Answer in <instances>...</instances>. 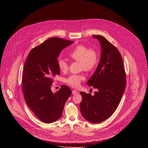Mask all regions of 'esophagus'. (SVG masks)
I'll return each instance as SVG.
<instances>
[{
    "instance_id": "esophagus-1",
    "label": "esophagus",
    "mask_w": 148,
    "mask_h": 148,
    "mask_svg": "<svg viewBox=\"0 0 148 148\" xmlns=\"http://www.w3.org/2000/svg\"><path fill=\"white\" fill-rule=\"evenodd\" d=\"M78 92L77 91V90H72V94H77Z\"/></svg>"
}]
</instances>
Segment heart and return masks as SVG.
<instances>
[{
  "instance_id": "1",
  "label": "heart",
  "mask_w": 148,
  "mask_h": 148,
  "mask_svg": "<svg viewBox=\"0 0 148 148\" xmlns=\"http://www.w3.org/2000/svg\"><path fill=\"white\" fill-rule=\"evenodd\" d=\"M69 57L71 59L80 62L81 69L87 71H93L98 63L99 56L97 51L83 45L76 46L69 53ZM58 65L62 72L64 73L68 71V64L66 60H59ZM83 79L82 75L72 74L65 79V82L73 87H77Z\"/></svg>"
}]
</instances>
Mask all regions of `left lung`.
<instances>
[{"instance_id":"obj_1","label":"left lung","mask_w":148,"mask_h":148,"mask_svg":"<svg viewBox=\"0 0 148 148\" xmlns=\"http://www.w3.org/2000/svg\"><path fill=\"white\" fill-rule=\"evenodd\" d=\"M98 40L101 52L98 66L87 82L98 91L80 92V109L88 121L98 124L109 118L119 104L126 87V74L119 51L101 35H92Z\"/></svg>"}]
</instances>
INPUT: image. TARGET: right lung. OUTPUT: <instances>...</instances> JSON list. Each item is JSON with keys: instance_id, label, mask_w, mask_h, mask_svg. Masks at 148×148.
<instances>
[{"instance_id": "obj_1", "label": "right lung", "mask_w": 148, "mask_h": 148, "mask_svg": "<svg viewBox=\"0 0 148 148\" xmlns=\"http://www.w3.org/2000/svg\"><path fill=\"white\" fill-rule=\"evenodd\" d=\"M73 41L53 37L30 51L22 74V89L27 104L43 123H51L59 119L66 101L71 94L66 85L59 91L51 90L54 78L60 74L58 58L61 51Z\"/></svg>"}]
</instances>
